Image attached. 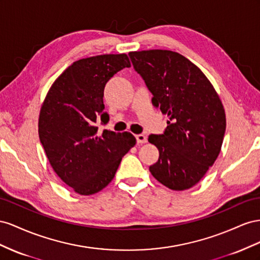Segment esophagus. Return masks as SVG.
<instances>
[{
  "mask_svg": "<svg viewBox=\"0 0 260 260\" xmlns=\"http://www.w3.org/2000/svg\"><path fill=\"white\" fill-rule=\"evenodd\" d=\"M135 137L137 140V144H145L147 142V137L144 134H138Z\"/></svg>",
  "mask_w": 260,
  "mask_h": 260,
  "instance_id": "esophagus-1",
  "label": "esophagus"
}]
</instances>
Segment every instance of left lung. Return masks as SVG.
<instances>
[{
	"label": "left lung",
	"mask_w": 260,
	"mask_h": 260,
	"mask_svg": "<svg viewBox=\"0 0 260 260\" xmlns=\"http://www.w3.org/2000/svg\"><path fill=\"white\" fill-rule=\"evenodd\" d=\"M154 107L168 114L163 134L149 135L159 159L149 171L173 190L194 186L218 158L225 133V113L213 86L186 57L169 50L129 52Z\"/></svg>",
	"instance_id": "8db88e82"
}]
</instances>
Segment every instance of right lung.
Listing matches in <instances>:
<instances>
[{"mask_svg": "<svg viewBox=\"0 0 260 260\" xmlns=\"http://www.w3.org/2000/svg\"><path fill=\"white\" fill-rule=\"evenodd\" d=\"M131 68L126 54L81 58L52 85L40 110L39 138L57 176L80 195H92L113 180L122 158L136 144L131 133L103 131V91L114 74Z\"/></svg>", "mask_w": 260, "mask_h": 260, "instance_id": "add662e5", "label": "right lung"}]
</instances>
